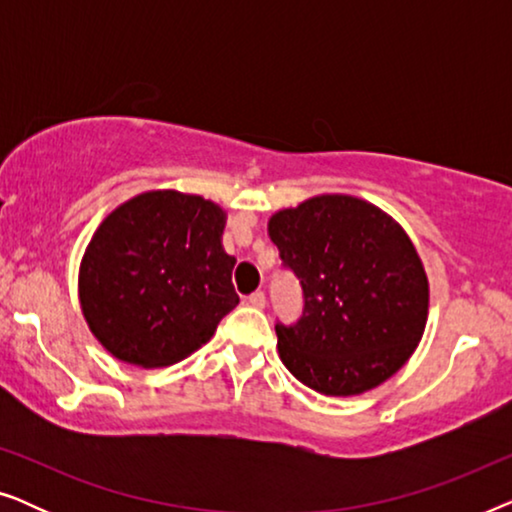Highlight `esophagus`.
Here are the masks:
<instances>
[{"label":"esophagus","mask_w":512,"mask_h":512,"mask_svg":"<svg viewBox=\"0 0 512 512\" xmlns=\"http://www.w3.org/2000/svg\"><path fill=\"white\" fill-rule=\"evenodd\" d=\"M249 305H254V307H265V293L263 291H254L249 296Z\"/></svg>","instance_id":"esophagus-1"}]
</instances>
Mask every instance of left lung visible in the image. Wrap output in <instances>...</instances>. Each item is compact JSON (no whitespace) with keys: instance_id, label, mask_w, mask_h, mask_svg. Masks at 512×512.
<instances>
[{"instance_id":"1","label":"left lung","mask_w":512,"mask_h":512,"mask_svg":"<svg viewBox=\"0 0 512 512\" xmlns=\"http://www.w3.org/2000/svg\"><path fill=\"white\" fill-rule=\"evenodd\" d=\"M268 235L305 296L303 317L275 326L296 380L359 396L405 366L429 317V279L387 212L354 195H317L272 214Z\"/></svg>"}]
</instances>
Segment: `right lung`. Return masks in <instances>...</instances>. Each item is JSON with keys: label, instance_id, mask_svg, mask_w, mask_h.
Masks as SVG:
<instances>
[{"label": "right lung", "instance_id": "add662e5", "mask_svg": "<svg viewBox=\"0 0 512 512\" xmlns=\"http://www.w3.org/2000/svg\"><path fill=\"white\" fill-rule=\"evenodd\" d=\"M226 212L179 191L139 193L95 230L79 268L90 333L132 366H172L212 338L240 303Z\"/></svg>", "mask_w": 512, "mask_h": 512}]
</instances>
